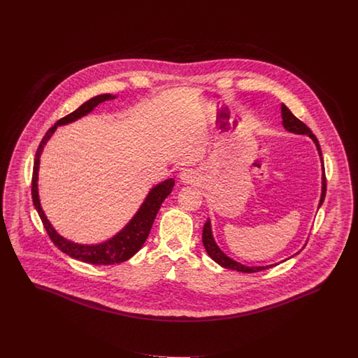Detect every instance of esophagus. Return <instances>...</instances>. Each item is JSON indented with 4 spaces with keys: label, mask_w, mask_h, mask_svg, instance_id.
Returning a JSON list of instances; mask_svg holds the SVG:
<instances>
[{
    "label": "esophagus",
    "mask_w": 358,
    "mask_h": 358,
    "mask_svg": "<svg viewBox=\"0 0 358 358\" xmlns=\"http://www.w3.org/2000/svg\"><path fill=\"white\" fill-rule=\"evenodd\" d=\"M180 181L182 184H194L197 181V173L196 170H192V169H187V170H182L180 173Z\"/></svg>",
    "instance_id": "34e87169"
}]
</instances>
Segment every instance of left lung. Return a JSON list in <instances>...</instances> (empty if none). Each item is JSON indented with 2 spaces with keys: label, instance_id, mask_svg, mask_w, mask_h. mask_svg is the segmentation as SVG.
<instances>
[{
  "label": "left lung",
  "instance_id": "1",
  "mask_svg": "<svg viewBox=\"0 0 358 358\" xmlns=\"http://www.w3.org/2000/svg\"><path fill=\"white\" fill-rule=\"evenodd\" d=\"M281 117H282V127L288 131V132H292V134H297V135H307L310 136L314 143H315L316 150H317V154L320 157V164H322V193H320V200H319V206L317 208L323 204L324 201V197H326V176H324V165H323V157H322V150L319 146V142L316 139L315 135L313 134V131L306 126L303 122H300L294 113L284 106L281 104ZM203 243H204V248L208 252L210 258L219 264L220 266L226 268V269H232V271H236V272H243V273H255V272H259V271H265L268 268H272L278 264H273V265H266V266H246V265H242L241 262L235 261L230 258L227 254L220 250V248L217 246V243L215 242L213 239V235H212V229H210V220L208 219L204 224V229H203ZM300 252H296L299 254ZM294 254V255H296ZM294 257V255H292ZM291 258V257H289ZM288 259V258H287ZM282 262V261H281Z\"/></svg>",
  "mask_w": 358,
  "mask_h": 358
}]
</instances>
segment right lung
<instances>
[{
  "label": "right lung",
  "instance_id": "right-lung-1",
  "mask_svg": "<svg viewBox=\"0 0 358 358\" xmlns=\"http://www.w3.org/2000/svg\"><path fill=\"white\" fill-rule=\"evenodd\" d=\"M116 99L115 94H99L90 100H87L78 109L71 112L70 115L64 116L61 120L55 123V126L51 127L38 148L36 155H35V164H34V174H32V200L34 206L38 210L41 219H42L43 226L54 245L70 255L71 258L80 259L86 264H93V265H113V264H120L134 257L136 252L141 250L143 243L148 239V234L151 230V226L154 223V219L161 208L162 203L165 199L171 193L173 187H174V180L168 178L154 188H151L148 192L145 201L142 203L141 208L134 215V217L127 223L126 226L109 238L108 241H104L101 243L96 245H84V243H77L73 241L66 239L61 234L52 227L50 220L47 219L45 213L41 204L39 199V190H38V178H39V165H41V155H42L43 148L55 132V129L59 126H66L70 124L81 117L90 113L96 106L108 100Z\"/></svg>",
  "mask_w": 358,
  "mask_h": 358
}]
</instances>
